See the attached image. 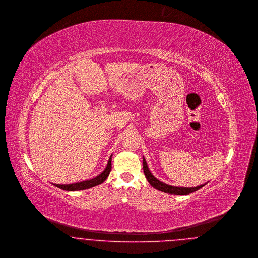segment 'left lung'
<instances>
[{"instance_id":"1","label":"left lung","mask_w":258,"mask_h":258,"mask_svg":"<svg viewBox=\"0 0 258 258\" xmlns=\"http://www.w3.org/2000/svg\"><path fill=\"white\" fill-rule=\"evenodd\" d=\"M143 171L145 174V177L147 178L148 182L150 183L152 187H154L155 189L162 191L164 193H167V194H175V195H188L191 193H194L195 191H197L199 189H201L202 187H204L207 183L200 185L197 187H175V186H171V185H167L166 183L158 180L149 170V168L147 167L146 164V160L143 157Z\"/></svg>"}]
</instances>
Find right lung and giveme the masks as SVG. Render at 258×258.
Returning a JSON list of instances; mask_svg holds the SVG:
<instances>
[{"label": "right lung", "mask_w": 258, "mask_h": 258, "mask_svg": "<svg viewBox=\"0 0 258 258\" xmlns=\"http://www.w3.org/2000/svg\"><path fill=\"white\" fill-rule=\"evenodd\" d=\"M111 161H112V155L109 158L106 168L99 175H97L96 177H94L92 179H89V180H86V181L72 183V184H62V185L61 184H53V185L57 188H60L62 190H65V191H80V190H86V189H90L91 187L97 186V185L105 181L107 177L109 176V173H110L111 167H112Z\"/></svg>", "instance_id": "add662e5"}]
</instances>
